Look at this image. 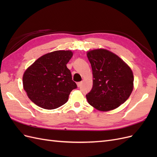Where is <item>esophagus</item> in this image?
I'll return each instance as SVG.
<instances>
[{"label": "esophagus", "mask_w": 157, "mask_h": 157, "mask_svg": "<svg viewBox=\"0 0 157 157\" xmlns=\"http://www.w3.org/2000/svg\"><path fill=\"white\" fill-rule=\"evenodd\" d=\"M81 84H82V82H79L77 83V85L78 87H80V86H81Z\"/></svg>", "instance_id": "1"}]
</instances>
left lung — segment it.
Instances as JSON below:
<instances>
[{"label":"left lung","instance_id":"left-lung-1","mask_svg":"<svg viewBox=\"0 0 157 157\" xmlns=\"http://www.w3.org/2000/svg\"><path fill=\"white\" fill-rule=\"evenodd\" d=\"M93 87L86 95L90 105L100 111L113 110L124 103L134 89L131 68L113 52L103 48L87 52Z\"/></svg>","mask_w":157,"mask_h":157}]
</instances>
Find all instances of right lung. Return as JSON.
I'll return each instance as SVG.
<instances>
[{"instance_id":"1","label":"right lung","mask_w":157,"mask_h":157,"mask_svg":"<svg viewBox=\"0 0 157 157\" xmlns=\"http://www.w3.org/2000/svg\"><path fill=\"white\" fill-rule=\"evenodd\" d=\"M71 50H56L38 58L23 73V86L28 98L40 107L57 109L68 101L77 84L72 80L67 63Z\"/></svg>"}]
</instances>
